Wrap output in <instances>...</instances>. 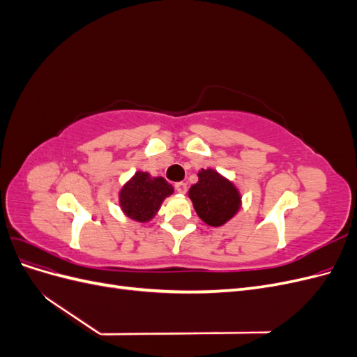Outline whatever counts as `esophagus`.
<instances>
[{"instance_id": "obj_1", "label": "esophagus", "mask_w": 357, "mask_h": 357, "mask_svg": "<svg viewBox=\"0 0 357 357\" xmlns=\"http://www.w3.org/2000/svg\"><path fill=\"white\" fill-rule=\"evenodd\" d=\"M176 190H177L178 193H181V195H183V193H186V192H188V185H186V183L180 181V183H177V185H176Z\"/></svg>"}]
</instances>
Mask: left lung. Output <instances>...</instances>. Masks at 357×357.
Segmentation results:
<instances>
[{
	"label": "left lung",
	"instance_id": "1",
	"mask_svg": "<svg viewBox=\"0 0 357 357\" xmlns=\"http://www.w3.org/2000/svg\"><path fill=\"white\" fill-rule=\"evenodd\" d=\"M189 198L198 218L213 228L234 219L241 210V192L235 183L213 168H201L198 181L189 189Z\"/></svg>",
	"mask_w": 357,
	"mask_h": 357
}]
</instances>
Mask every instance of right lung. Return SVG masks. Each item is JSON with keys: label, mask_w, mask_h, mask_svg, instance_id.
Here are the masks:
<instances>
[{"label": "right lung", "mask_w": 357, "mask_h": 357, "mask_svg": "<svg viewBox=\"0 0 357 357\" xmlns=\"http://www.w3.org/2000/svg\"><path fill=\"white\" fill-rule=\"evenodd\" d=\"M174 188L164 177H152L147 171H137L119 190V205L126 218L139 223L152 220Z\"/></svg>", "instance_id": "1"}]
</instances>
